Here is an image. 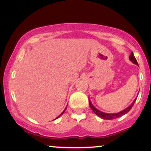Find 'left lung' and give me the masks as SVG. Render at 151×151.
Listing matches in <instances>:
<instances>
[{
    "mask_svg": "<svg viewBox=\"0 0 151 151\" xmlns=\"http://www.w3.org/2000/svg\"><path fill=\"white\" fill-rule=\"evenodd\" d=\"M129 60H131V62H132V63L135 64V65H136L138 66V62H137L136 59L135 58L134 55H133V52L131 53V55H130ZM136 99H137V98L135 99L134 101H133L132 102V104H131L129 106H128L127 108L124 109V110L121 111H120V112H119V113H115V114L104 113V112H102V111H101L98 110L97 109L95 108V107L93 106V105L92 104V103H91V101H90L89 97V104L90 107H91V109H92V111H93V113L96 114V116H98L99 117H100V118H101V119H106V120H112V119H117V118L122 116H124V114H127L128 112H129V111L131 110V109H132L133 106V104H134V103H135V101H136Z\"/></svg>",
    "mask_w": 151,
    "mask_h": 151,
    "instance_id": "8db88e82",
    "label": "left lung"
}]
</instances>
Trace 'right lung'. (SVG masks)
<instances>
[{"instance_id": "1", "label": "right lung", "mask_w": 151, "mask_h": 151, "mask_svg": "<svg viewBox=\"0 0 151 151\" xmlns=\"http://www.w3.org/2000/svg\"><path fill=\"white\" fill-rule=\"evenodd\" d=\"M66 109H67V107H66V108L65 109V110H64V111H62V113H61V114H60V115H59V116H58V117H57V118H56V119H58V118H60V116H61L62 115V114H63L64 113H65V110H66Z\"/></svg>"}]
</instances>
